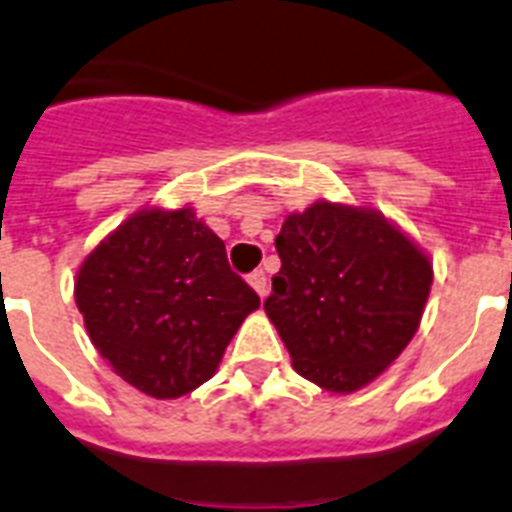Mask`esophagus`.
Instances as JSON below:
<instances>
[{
	"label": "esophagus",
	"mask_w": 512,
	"mask_h": 512,
	"mask_svg": "<svg viewBox=\"0 0 512 512\" xmlns=\"http://www.w3.org/2000/svg\"><path fill=\"white\" fill-rule=\"evenodd\" d=\"M248 285H251L253 290L259 292L261 300H264L266 295H269V282H266V274L261 272V269H256V272L248 274Z\"/></svg>",
	"instance_id": "obj_1"
}]
</instances>
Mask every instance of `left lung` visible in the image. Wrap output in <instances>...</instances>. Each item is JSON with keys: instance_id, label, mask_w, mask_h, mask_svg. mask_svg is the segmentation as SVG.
Here are the masks:
<instances>
[{"instance_id": "8db88e82", "label": "left lung", "mask_w": 512, "mask_h": 512, "mask_svg": "<svg viewBox=\"0 0 512 512\" xmlns=\"http://www.w3.org/2000/svg\"><path fill=\"white\" fill-rule=\"evenodd\" d=\"M274 246L264 310L295 370L334 393L368 386L412 342L430 259L383 214L331 202L290 214Z\"/></svg>"}]
</instances>
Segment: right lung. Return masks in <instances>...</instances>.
Here are the masks:
<instances>
[{
    "mask_svg": "<svg viewBox=\"0 0 512 512\" xmlns=\"http://www.w3.org/2000/svg\"><path fill=\"white\" fill-rule=\"evenodd\" d=\"M74 300L95 349L152 399H178L209 381L261 305L191 207L129 217L80 266Z\"/></svg>",
    "mask_w": 512,
    "mask_h": 512,
    "instance_id": "right-lung-1",
    "label": "right lung"
}]
</instances>
